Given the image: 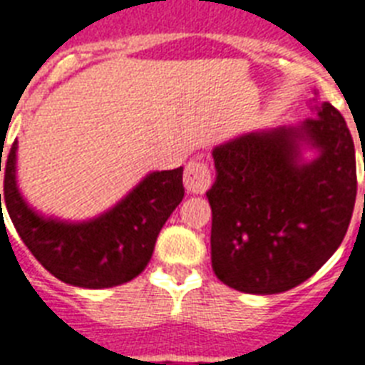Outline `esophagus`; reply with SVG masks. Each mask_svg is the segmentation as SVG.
Masks as SVG:
<instances>
[{
    "mask_svg": "<svg viewBox=\"0 0 365 365\" xmlns=\"http://www.w3.org/2000/svg\"><path fill=\"white\" fill-rule=\"evenodd\" d=\"M183 185L191 192L202 195L206 192L211 185V173L206 161L202 159H191L185 165V173H183Z\"/></svg>",
    "mask_w": 365,
    "mask_h": 365,
    "instance_id": "1",
    "label": "esophagus"
}]
</instances>
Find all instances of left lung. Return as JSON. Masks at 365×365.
<instances>
[{"label":"left lung","instance_id":"1","mask_svg":"<svg viewBox=\"0 0 365 365\" xmlns=\"http://www.w3.org/2000/svg\"><path fill=\"white\" fill-rule=\"evenodd\" d=\"M299 128L247 133L213 150L211 267L237 292L272 295L299 286L336 252L356 200L354 143L329 102ZM322 150L297 165L298 140Z\"/></svg>","mask_w":365,"mask_h":365}]
</instances>
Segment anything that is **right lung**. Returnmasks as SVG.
I'll return each instance as SVG.
<instances>
[{
    "label": "right lung",
    "mask_w": 365,
    "mask_h": 365,
    "mask_svg": "<svg viewBox=\"0 0 365 365\" xmlns=\"http://www.w3.org/2000/svg\"><path fill=\"white\" fill-rule=\"evenodd\" d=\"M16 148L14 140L5 161L3 197L18 235L42 267L64 284L88 289L133 280L148 265L159 232L182 202L183 168L152 173L106 215L68 225L42 219L27 207L14 176Z\"/></svg>",
    "instance_id": "1"
}]
</instances>
